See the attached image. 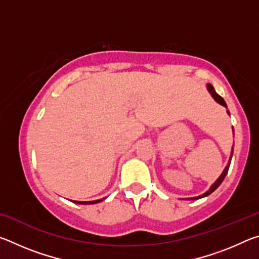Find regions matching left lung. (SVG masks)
Masks as SVG:
<instances>
[{"mask_svg": "<svg viewBox=\"0 0 259 259\" xmlns=\"http://www.w3.org/2000/svg\"><path fill=\"white\" fill-rule=\"evenodd\" d=\"M207 89H208V91H209V93H210V95L212 96L213 99L216 100V102H217L218 104H221V105H223V106H225V107L227 108V105H226V103H225V100L223 99V98L221 97V96H219V95L216 93V91H214L213 87H212L211 84H210V83H208V84H207ZM227 113L230 114V112H229V111H227ZM233 131H234V130H233ZM232 156H233V148H232V152H231V156H230L229 163H227V165L225 166L224 171L222 172V175H221V176L218 177L217 181L212 184L211 187L209 188V191H207V192H205V193H203L202 195L195 196V198H187V200H198V199H201V198H204V196H208L209 194H211V193H212L214 190H216V188H217L219 185H221L222 182L224 181V178H225V176H226V175H227V171H229V168H230V164H231V159H232Z\"/></svg>", "mask_w": 259, "mask_h": 259, "instance_id": "obj_1", "label": "left lung"}]
</instances>
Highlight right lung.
<instances>
[{
    "label": "right lung",
    "instance_id": "1",
    "mask_svg": "<svg viewBox=\"0 0 259 259\" xmlns=\"http://www.w3.org/2000/svg\"><path fill=\"white\" fill-rule=\"evenodd\" d=\"M104 199H100V200H95V201H73L74 203H78V204H95V203H98V202H102Z\"/></svg>",
    "mask_w": 259,
    "mask_h": 259
}]
</instances>
